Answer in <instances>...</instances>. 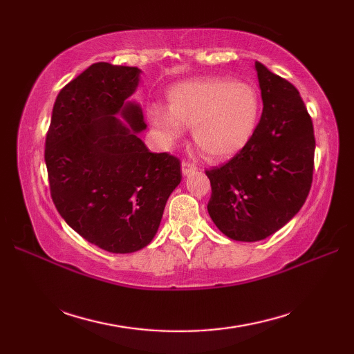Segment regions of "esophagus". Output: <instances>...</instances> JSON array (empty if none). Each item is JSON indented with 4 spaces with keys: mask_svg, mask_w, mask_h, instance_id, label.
<instances>
[{
    "mask_svg": "<svg viewBox=\"0 0 354 354\" xmlns=\"http://www.w3.org/2000/svg\"><path fill=\"white\" fill-rule=\"evenodd\" d=\"M181 167H183V175H184V176L190 175V173H193V171H196V170H198L196 165L192 164V162H189V161H183Z\"/></svg>",
    "mask_w": 354,
    "mask_h": 354,
    "instance_id": "obj_1",
    "label": "esophagus"
}]
</instances>
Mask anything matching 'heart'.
<instances>
[{
  "label": "heart",
  "instance_id": "b5f03b06",
  "mask_svg": "<svg viewBox=\"0 0 354 354\" xmlns=\"http://www.w3.org/2000/svg\"><path fill=\"white\" fill-rule=\"evenodd\" d=\"M169 108L149 106V118L161 140L179 138L193 126V140L209 160H227L240 152L255 132L260 117L257 89L228 77H201L169 89Z\"/></svg>",
  "mask_w": 354,
  "mask_h": 354
}]
</instances>
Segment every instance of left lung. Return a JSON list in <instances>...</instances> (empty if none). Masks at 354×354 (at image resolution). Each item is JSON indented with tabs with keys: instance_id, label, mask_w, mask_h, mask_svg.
<instances>
[{
	"instance_id": "1",
	"label": "left lung",
	"mask_w": 354,
	"mask_h": 354,
	"mask_svg": "<svg viewBox=\"0 0 354 354\" xmlns=\"http://www.w3.org/2000/svg\"><path fill=\"white\" fill-rule=\"evenodd\" d=\"M263 112L250 142L219 167L205 170L212 183L208 214L225 236L257 242L295 216L313 179V123L290 82L255 62Z\"/></svg>"
}]
</instances>
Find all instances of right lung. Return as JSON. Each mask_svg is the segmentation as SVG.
I'll return each mask as SVG.
<instances>
[{"mask_svg": "<svg viewBox=\"0 0 354 354\" xmlns=\"http://www.w3.org/2000/svg\"><path fill=\"white\" fill-rule=\"evenodd\" d=\"M140 73L137 66L93 64L57 94L45 138L59 214L89 243L115 254L152 242L183 178L176 156L149 152L137 135L146 129L145 117L127 99Z\"/></svg>", "mask_w": 354, "mask_h": 354, "instance_id": "obj_1", "label": "right lung"}]
</instances>
